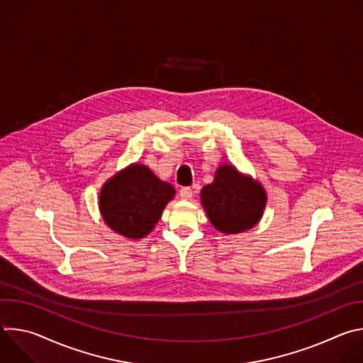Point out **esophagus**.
<instances>
[{"label": "esophagus", "instance_id": "obj_1", "mask_svg": "<svg viewBox=\"0 0 363 363\" xmlns=\"http://www.w3.org/2000/svg\"><path fill=\"white\" fill-rule=\"evenodd\" d=\"M179 196L182 199H191L192 198V189L189 186H184L179 189Z\"/></svg>", "mask_w": 363, "mask_h": 363}]
</instances>
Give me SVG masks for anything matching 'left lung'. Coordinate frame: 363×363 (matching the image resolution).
<instances>
[{"instance_id": "obj_1", "label": "left lung", "mask_w": 363, "mask_h": 363, "mask_svg": "<svg viewBox=\"0 0 363 363\" xmlns=\"http://www.w3.org/2000/svg\"><path fill=\"white\" fill-rule=\"evenodd\" d=\"M201 202L211 224L224 234H237L260 221L267 195L260 182L221 165L210 185L201 191Z\"/></svg>"}]
</instances>
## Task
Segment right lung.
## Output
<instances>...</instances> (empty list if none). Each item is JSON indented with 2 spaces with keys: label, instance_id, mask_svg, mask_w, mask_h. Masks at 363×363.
I'll return each instance as SVG.
<instances>
[{
  "label": "right lung",
  "instance_id": "obj_1",
  "mask_svg": "<svg viewBox=\"0 0 363 363\" xmlns=\"http://www.w3.org/2000/svg\"><path fill=\"white\" fill-rule=\"evenodd\" d=\"M175 196V188L161 181L146 165L132 164L100 189L99 208L118 234L138 240L147 235Z\"/></svg>",
  "mask_w": 363,
  "mask_h": 363
}]
</instances>
